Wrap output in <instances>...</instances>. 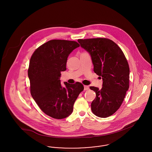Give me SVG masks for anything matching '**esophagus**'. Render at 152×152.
Returning <instances> with one entry per match:
<instances>
[{
  "mask_svg": "<svg viewBox=\"0 0 152 152\" xmlns=\"http://www.w3.org/2000/svg\"><path fill=\"white\" fill-rule=\"evenodd\" d=\"M84 91H87V90H88L89 89V86H84Z\"/></svg>",
  "mask_w": 152,
  "mask_h": 152,
  "instance_id": "34e87169",
  "label": "esophagus"
}]
</instances>
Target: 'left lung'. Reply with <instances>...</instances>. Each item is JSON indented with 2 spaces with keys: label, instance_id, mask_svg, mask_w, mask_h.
<instances>
[{
  "label": "left lung",
  "instance_id": "8db88e82",
  "mask_svg": "<svg viewBox=\"0 0 152 152\" xmlns=\"http://www.w3.org/2000/svg\"><path fill=\"white\" fill-rule=\"evenodd\" d=\"M81 48L90 55L94 71L102 79L101 89L90 87L96 93L91 109L96 116L105 118L120 107L129 89V68L123 51L106 38L79 39Z\"/></svg>",
  "mask_w": 152,
  "mask_h": 152
}]
</instances>
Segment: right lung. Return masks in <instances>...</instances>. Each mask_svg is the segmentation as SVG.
Instances as JSON below:
<instances>
[{
	"instance_id": "add662e5",
	"label": "right lung",
	"mask_w": 152,
	"mask_h": 152,
	"mask_svg": "<svg viewBox=\"0 0 152 152\" xmlns=\"http://www.w3.org/2000/svg\"><path fill=\"white\" fill-rule=\"evenodd\" d=\"M80 45L76 42L51 40L40 46L32 55L28 75L31 94L44 113L63 119L72 113L73 104L84 89L76 82L61 84V72L66 69L69 54Z\"/></svg>"
}]
</instances>
